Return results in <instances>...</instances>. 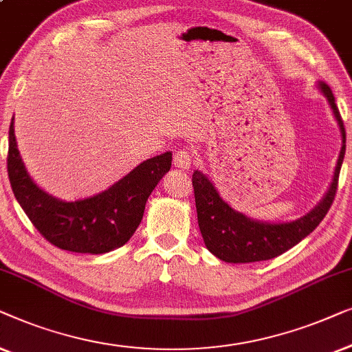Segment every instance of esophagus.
Wrapping results in <instances>:
<instances>
[{"label": "esophagus", "mask_w": 352, "mask_h": 352, "mask_svg": "<svg viewBox=\"0 0 352 352\" xmlns=\"http://www.w3.org/2000/svg\"><path fill=\"white\" fill-rule=\"evenodd\" d=\"M174 164L178 169L188 170L191 167V151L186 150V148H180V150L175 151L174 155Z\"/></svg>", "instance_id": "esophagus-1"}]
</instances>
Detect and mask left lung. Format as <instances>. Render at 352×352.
I'll list each match as a JSON object with an SVG mask.
<instances>
[{
  "label": "left lung",
  "mask_w": 352,
  "mask_h": 352,
  "mask_svg": "<svg viewBox=\"0 0 352 352\" xmlns=\"http://www.w3.org/2000/svg\"><path fill=\"white\" fill-rule=\"evenodd\" d=\"M320 89L324 91L338 121L343 146H341L333 183L329 192L325 195L324 201L303 219L290 221V223H261V221L247 219L232 210L221 199L209 178L197 170L192 174L191 180L192 190H195L197 223H199L202 239L207 249L220 260L228 263H252V261H263L279 256L298 244L301 239H305L309 232H313L330 210L336 190H338L340 170L344 160L346 131L330 87L320 82Z\"/></svg>",
  "instance_id": "8db88e82"
}]
</instances>
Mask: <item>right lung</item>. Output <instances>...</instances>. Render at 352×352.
Instances as JSON below:
<instances>
[{
  "mask_svg": "<svg viewBox=\"0 0 352 352\" xmlns=\"http://www.w3.org/2000/svg\"><path fill=\"white\" fill-rule=\"evenodd\" d=\"M172 153L143 161L100 195L63 202L46 195L28 177L19 155L14 122L9 126L8 175L14 196L44 239L76 254H107L124 245L140 225L148 196L169 172Z\"/></svg>",
  "mask_w": 352,
  "mask_h": 352,
  "instance_id": "right-lung-1",
  "label": "right lung"
}]
</instances>
